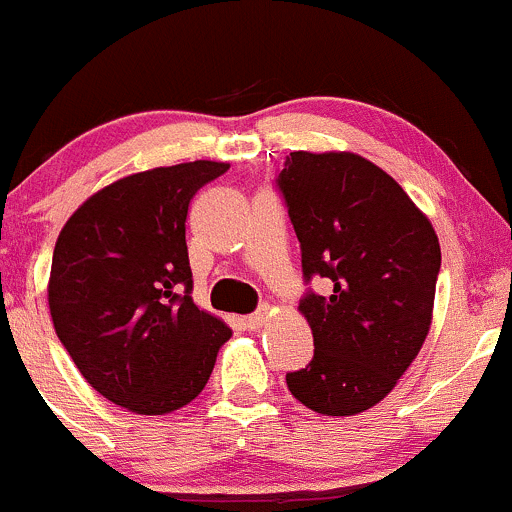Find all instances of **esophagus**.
<instances>
[{
  "label": "esophagus",
  "mask_w": 512,
  "mask_h": 512,
  "mask_svg": "<svg viewBox=\"0 0 512 512\" xmlns=\"http://www.w3.org/2000/svg\"><path fill=\"white\" fill-rule=\"evenodd\" d=\"M267 320H269L267 311H260V313H252V316H247L245 325H247V330H260L262 325H267Z\"/></svg>",
  "instance_id": "obj_1"
}]
</instances>
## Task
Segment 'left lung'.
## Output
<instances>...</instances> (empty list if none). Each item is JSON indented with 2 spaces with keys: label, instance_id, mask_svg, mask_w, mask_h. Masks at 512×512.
<instances>
[{
  "label": "left lung",
  "instance_id": "obj_1",
  "mask_svg": "<svg viewBox=\"0 0 512 512\" xmlns=\"http://www.w3.org/2000/svg\"><path fill=\"white\" fill-rule=\"evenodd\" d=\"M303 277L328 279L306 294L311 364L286 374L296 401L320 415H357L393 391L430 333L440 240L401 184L347 150L286 157L277 179Z\"/></svg>",
  "mask_w": 512,
  "mask_h": 512
}]
</instances>
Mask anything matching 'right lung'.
<instances>
[{
	"mask_svg": "<svg viewBox=\"0 0 512 512\" xmlns=\"http://www.w3.org/2000/svg\"><path fill=\"white\" fill-rule=\"evenodd\" d=\"M194 160L106 184L67 218L48 306L80 374L116 406L165 415L192 403L233 330L194 303L187 213L228 170Z\"/></svg>",
	"mask_w": 512,
	"mask_h": 512,
	"instance_id": "add662e5",
	"label": "right lung"
}]
</instances>
